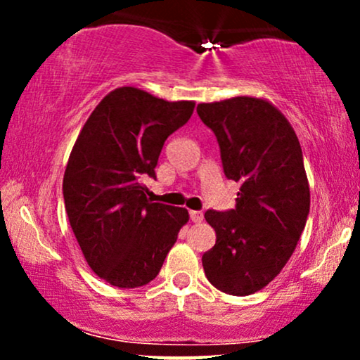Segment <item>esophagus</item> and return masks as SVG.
<instances>
[{
  "label": "esophagus",
  "mask_w": 360,
  "mask_h": 360,
  "mask_svg": "<svg viewBox=\"0 0 360 360\" xmlns=\"http://www.w3.org/2000/svg\"><path fill=\"white\" fill-rule=\"evenodd\" d=\"M189 218L193 223H201L203 221V213L201 212H189Z\"/></svg>",
  "instance_id": "34e87169"
}]
</instances>
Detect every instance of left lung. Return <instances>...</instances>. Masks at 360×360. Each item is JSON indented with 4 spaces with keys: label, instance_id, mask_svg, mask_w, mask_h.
<instances>
[{
    "label": "left lung",
    "instance_id": "8db88e82",
    "mask_svg": "<svg viewBox=\"0 0 360 360\" xmlns=\"http://www.w3.org/2000/svg\"><path fill=\"white\" fill-rule=\"evenodd\" d=\"M218 140L225 176L240 184L230 212L205 213L217 242L203 269L214 288L249 296L266 288L295 252L309 213V186L291 123L262 98L200 103Z\"/></svg>",
    "mask_w": 360,
    "mask_h": 360
}]
</instances>
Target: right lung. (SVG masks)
Instances as JSON below:
<instances>
[{
    "label": "right lung",
    "instance_id": "right-lung-1",
    "mask_svg": "<svg viewBox=\"0 0 360 360\" xmlns=\"http://www.w3.org/2000/svg\"><path fill=\"white\" fill-rule=\"evenodd\" d=\"M194 101H166L134 86L113 89L77 135L62 181L65 212L82 255L111 286L139 288L159 274L188 223L186 208L152 203L169 135L191 118Z\"/></svg>",
    "mask_w": 360,
    "mask_h": 360
}]
</instances>
